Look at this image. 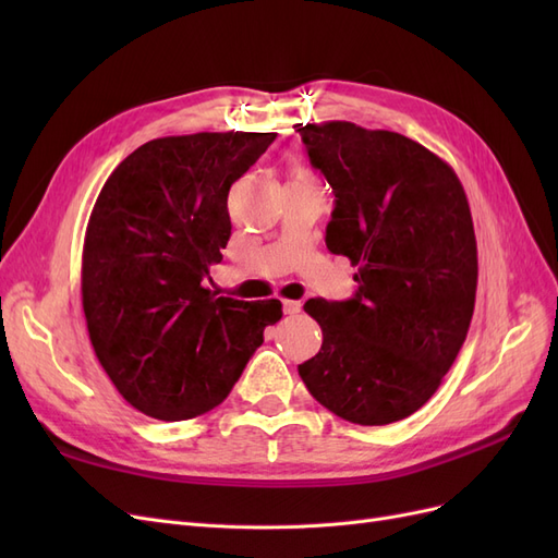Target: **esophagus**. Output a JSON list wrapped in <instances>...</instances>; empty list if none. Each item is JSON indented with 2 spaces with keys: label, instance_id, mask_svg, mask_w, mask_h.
I'll use <instances>...</instances> for the list:
<instances>
[{
  "label": "esophagus",
  "instance_id": "1",
  "mask_svg": "<svg viewBox=\"0 0 558 558\" xmlns=\"http://www.w3.org/2000/svg\"><path fill=\"white\" fill-rule=\"evenodd\" d=\"M300 310H302V305H300V302L298 300H283V312L286 314H300Z\"/></svg>",
  "mask_w": 558,
  "mask_h": 558
}]
</instances>
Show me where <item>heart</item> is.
<instances>
[{
    "mask_svg": "<svg viewBox=\"0 0 558 558\" xmlns=\"http://www.w3.org/2000/svg\"><path fill=\"white\" fill-rule=\"evenodd\" d=\"M302 172H305V170H302Z\"/></svg>",
    "mask_w": 558,
    "mask_h": 558,
    "instance_id": "obj_1",
    "label": "heart"
}]
</instances>
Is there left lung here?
Instances as JSON below:
<instances>
[{
    "mask_svg": "<svg viewBox=\"0 0 558 558\" xmlns=\"http://www.w3.org/2000/svg\"><path fill=\"white\" fill-rule=\"evenodd\" d=\"M295 128L335 193L326 244L359 267L351 300L305 302L324 344L298 373L332 414L393 424L433 398L465 342L477 293L468 197L440 156L398 132Z\"/></svg>",
    "mask_w": 558,
    "mask_h": 558,
    "instance_id": "obj_1",
    "label": "left lung"
}]
</instances>
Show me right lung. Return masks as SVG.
I'll return each mask as SVG.
<instances>
[{
  "label": "right lung",
  "mask_w": 558,
  "mask_h": 558,
  "mask_svg": "<svg viewBox=\"0 0 558 558\" xmlns=\"http://www.w3.org/2000/svg\"><path fill=\"white\" fill-rule=\"evenodd\" d=\"M277 132L146 142L116 167L83 240L81 300L95 356L134 410L185 421L232 391L279 300L205 286L230 240L228 193Z\"/></svg>",
  "instance_id": "obj_1"
}]
</instances>
